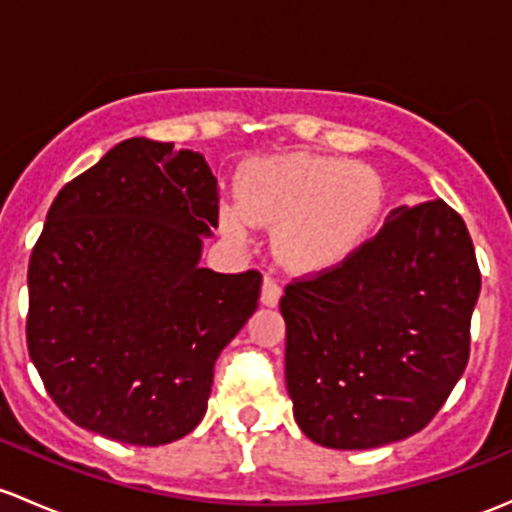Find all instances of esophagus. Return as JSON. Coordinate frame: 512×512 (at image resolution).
<instances>
[{"mask_svg": "<svg viewBox=\"0 0 512 512\" xmlns=\"http://www.w3.org/2000/svg\"><path fill=\"white\" fill-rule=\"evenodd\" d=\"M279 297H282V287H279V282L274 277H265L262 279V297L260 301L265 306H277L279 304Z\"/></svg>", "mask_w": 512, "mask_h": 512, "instance_id": "esophagus-1", "label": "esophagus"}]
</instances>
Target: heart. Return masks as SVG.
<instances>
[{"instance_id":"b5f03b06","label":"heart","mask_w":512,"mask_h":512,"mask_svg":"<svg viewBox=\"0 0 512 512\" xmlns=\"http://www.w3.org/2000/svg\"><path fill=\"white\" fill-rule=\"evenodd\" d=\"M240 201L220 203V230L235 245L257 225L274 230V247L297 272H324L358 255L378 230L385 188L370 166L341 157L284 154L242 169Z\"/></svg>"}]
</instances>
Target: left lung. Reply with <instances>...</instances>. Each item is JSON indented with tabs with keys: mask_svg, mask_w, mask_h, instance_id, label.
Returning a JSON list of instances; mask_svg holds the SVG:
<instances>
[{
	"mask_svg": "<svg viewBox=\"0 0 512 512\" xmlns=\"http://www.w3.org/2000/svg\"><path fill=\"white\" fill-rule=\"evenodd\" d=\"M481 292L464 218L441 198L397 208L343 265L294 279L287 390L328 449H375L427 427L464 375Z\"/></svg>",
	"mask_w": 512,
	"mask_h": 512,
	"instance_id": "obj_1",
	"label": "left lung"
}]
</instances>
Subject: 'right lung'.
Masks as SVG:
<instances>
[{
	"label": "right lung",
	"mask_w": 512,
	"mask_h": 512,
	"mask_svg": "<svg viewBox=\"0 0 512 512\" xmlns=\"http://www.w3.org/2000/svg\"><path fill=\"white\" fill-rule=\"evenodd\" d=\"M218 228L206 159L132 137L58 191L29 260L26 346L71 422L122 444L186 437L262 274L198 265Z\"/></svg>",
	"instance_id": "right-lung-1"
}]
</instances>
